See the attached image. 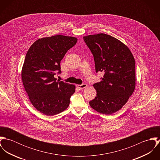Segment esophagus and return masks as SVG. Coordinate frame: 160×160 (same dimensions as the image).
I'll return each mask as SVG.
<instances>
[{
    "instance_id": "obj_1",
    "label": "esophagus",
    "mask_w": 160,
    "mask_h": 160,
    "mask_svg": "<svg viewBox=\"0 0 160 160\" xmlns=\"http://www.w3.org/2000/svg\"><path fill=\"white\" fill-rule=\"evenodd\" d=\"M87 86H88V85H87L86 84H81V85H78V86H77L78 88H79V89H81V90L85 89L86 88H87Z\"/></svg>"
}]
</instances>
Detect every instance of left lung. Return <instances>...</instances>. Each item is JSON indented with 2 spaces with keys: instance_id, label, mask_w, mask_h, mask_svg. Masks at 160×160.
Returning <instances> with one entry per match:
<instances>
[{
  "instance_id": "left-lung-1",
  "label": "left lung",
  "mask_w": 160,
  "mask_h": 160,
  "mask_svg": "<svg viewBox=\"0 0 160 160\" xmlns=\"http://www.w3.org/2000/svg\"><path fill=\"white\" fill-rule=\"evenodd\" d=\"M83 38L93 55L96 72H105L102 80L93 85L97 95L89 105L97 112L112 114L134 91V57L128 46L110 35L100 33Z\"/></svg>"
}]
</instances>
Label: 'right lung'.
Here are the masks:
<instances>
[{
  "label": "right lung",
  "mask_w": 160,
  "mask_h": 160,
  "mask_svg": "<svg viewBox=\"0 0 160 160\" xmlns=\"http://www.w3.org/2000/svg\"><path fill=\"white\" fill-rule=\"evenodd\" d=\"M77 41L63 35L42 38L27 52L21 73L23 86L32 105L43 114L53 116L68 107L76 87L57 81L54 75L60 73L61 60Z\"/></svg>",
  "instance_id": "obj_1"
}]
</instances>
